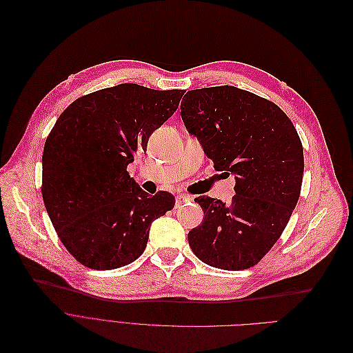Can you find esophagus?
I'll use <instances>...</instances> for the list:
<instances>
[{
  "mask_svg": "<svg viewBox=\"0 0 353 353\" xmlns=\"http://www.w3.org/2000/svg\"><path fill=\"white\" fill-rule=\"evenodd\" d=\"M191 201H194V198H192L191 195L181 194V195H176V198H175V205H176V208H178V207H181L182 204L191 203Z\"/></svg>",
  "mask_w": 353,
  "mask_h": 353,
  "instance_id": "esophagus-1",
  "label": "esophagus"
}]
</instances>
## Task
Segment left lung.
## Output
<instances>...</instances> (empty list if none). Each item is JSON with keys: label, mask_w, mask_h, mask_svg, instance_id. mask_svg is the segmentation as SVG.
<instances>
[{"label": "left lung", "mask_w": 353, "mask_h": 353, "mask_svg": "<svg viewBox=\"0 0 353 353\" xmlns=\"http://www.w3.org/2000/svg\"><path fill=\"white\" fill-rule=\"evenodd\" d=\"M181 116L216 171L236 178L228 204L198 196L203 224L188 232L194 254L223 270L257 264L286 228L303 179V148L277 105L234 86L190 90Z\"/></svg>", "instance_id": "obj_1"}]
</instances>
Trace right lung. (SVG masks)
Wrapping results in <instances>:
<instances>
[{
	"mask_svg": "<svg viewBox=\"0 0 353 353\" xmlns=\"http://www.w3.org/2000/svg\"><path fill=\"white\" fill-rule=\"evenodd\" d=\"M183 90L123 83L79 97L57 119L43 152V199L67 251L83 265L113 270L135 261L152 221L175 205L148 195L126 168L178 109Z\"/></svg>",
	"mask_w": 353,
	"mask_h": 353,
	"instance_id": "obj_1",
	"label": "right lung"
}]
</instances>
